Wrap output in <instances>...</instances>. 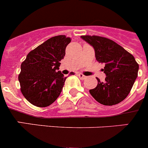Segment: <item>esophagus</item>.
I'll use <instances>...</instances> for the list:
<instances>
[{
  "mask_svg": "<svg viewBox=\"0 0 148 148\" xmlns=\"http://www.w3.org/2000/svg\"><path fill=\"white\" fill-rule=\"evenodd\" d=\"M77 76H78V77H79L81 79H85L86 78V77H85V75H83L82 74H80V73H79V74H77Z\"/></svg>",
  "mask_w": 148,
  "mask_h": 148,
  "instance_id": "34e87169",
  "label": "esophagus"
}]
</instances>
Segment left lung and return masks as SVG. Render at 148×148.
<instances>
[{
    "instance_id": "1",
    "label": "left lung",
    "mask_w": 148,
    "mask_h": 148,
    "mask_svg": "<svg viewBox=\"0 0 148 148\" xmlns=\"http://www.w3.org/2000/svg\"><path fill=\"white\" fill-rule=\"evenodd\" d=\"M81 38L93 47L96 59L105 63L104 82L97 78V86L90 90L99 103L112 106L123 101L133 87L138 75L139 64L134 57L110 38L99 36H82Z\"/></svg>"
}]
</instances>
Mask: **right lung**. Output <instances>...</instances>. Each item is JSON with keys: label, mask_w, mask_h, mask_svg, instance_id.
Listing matches in <instances>:
<instances>
[{"label": "right lung", "mask_w": 148, "mask_h": 148, "mask_svg": "<svg viewBox=\"0 0 148 148\" xmlns=\"http://www.w3.org/2000/svg\"><path fill=\"white\" fill-rule=\"evenodd\" d=\"M71 41L65 35L52 37L30 51L22 63L20 90L33 105L48 107L61 93L66 77L58 70Z\"/></svg>", "instance_id": "right-lung-1"}]
</instances>
